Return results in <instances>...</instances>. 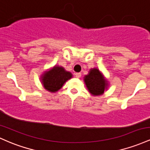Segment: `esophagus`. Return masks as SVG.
Masks as SVG:
<instances>
[{
	"label": "esophagus",
	"mask_w": 150,
	"mask_h": 150,
	"mask_svg": "<svg viewBox=\"0 0 150 150\" xmlns=\"http://www.w3.org/2000/svg\"><path fill=\"white\" fill-rule=\"evenodd\" d=\"M75 76L76 77V78H80V77L81 76V73H76L75 74Z\"/></svg>",
	"instance_id": "34e87169"
}]
</instances>
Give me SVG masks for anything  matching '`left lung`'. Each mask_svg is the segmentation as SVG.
Here are the masks:
<instances>
[{
  "label": "left lung",
  "instance_id": "8db88e82",
  "mask_svg": "<svg viewBox=\"0 0 150 150\" xmlns=\"http://www.w3.org/2000/svg\"><path fill=\"white\" fill-rule=\"evenodd\" d=\"M83 81L88 92L94 96L103 95L109 86L108 81L97 68L91 69Z\"/></svg>",
  "mask_w": 150,
  "mask_h": 150
}]
</instances>
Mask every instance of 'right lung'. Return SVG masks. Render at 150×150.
Here are the masks:
<instances>
[{
  "instance_id": "add662e5",
  "label": "right lung",
  "mask_w": 150,
  "mask_h": 150,
  "mask_svg": "<svg viewBox=\"0 0 150 150\" xmlns=\"http://www.w3.org/2000/svg\"><path fill=\"white\" fill-rule=\"evenodd\" d=\"M72 76V74L65 70L64 67L55 65L52 69L44 72L40 76V81L44 88L47 91L56 93Z\"/></svg>"
}]
</instances>
